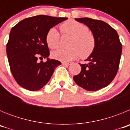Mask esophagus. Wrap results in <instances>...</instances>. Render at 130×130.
Here are the masks:
<instances>
[{"label": "esophagus", "mask_w": 130, "mask_h": 130, "mask_svg": "<svg viewBox=\"0 0 130 130\" xmlns=\"http://www.w3.org/2000/svg\"><path fill=\"white\" fill-rule=\"evenodd\" d=\"M62 65H64V66H70L72 63L71 62H63L62 63Z\"/></svg>", "instance_id": "34e87169"}]
</instances>
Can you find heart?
I'll use <instances>...</instances> for the list:
<instances>
[{
  "mask_svg": "<svg viewBox=\"0 0 130 130\" xmlns=\"http://www.w3.org/2000/svg\"><path fill=\"white\" fill-rule=\"evenodd\" d=\"M60 30L64 34L72 35L69 49H58L53 51V58L60 61L68 62L76 59L81 55L82 58L90 56L94 50L96 40L86 25L74 20H68L63 23ZM46 43L51 49H56L59 45L60 34L55 28L48 30L45 37Z\"/></svg>",
  "mask_w": 130,
  "mask_h": 130,
  "instance_id": "obj_1",
  "label": "heart"
}]
</instances>
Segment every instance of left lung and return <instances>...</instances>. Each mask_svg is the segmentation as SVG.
Segmentation results:
<instances>
[{
    "mask_svg": "<svg viewBox=\"0 0 130 130\" xmlns=\"http://www.w3.org/2000/svg\"><path fill=\"white\" fill-rule=\"evenodd\" d=\"M75 19L91 30L96 46L85 60L88 63L80 64L81 72L73 77V80L78 86L88 91H96L109 85L117 75L122 44L117 31L107 23L88 18Z\"/></svg>",
    "mask_w": 130,
    "mask_h": 130,
    "instance_id": "left-lung-1",
    "label": "left lung"
}]
</instances>
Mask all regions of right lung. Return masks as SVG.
I'll return each instance as SVG.
<instances>
[{"instance_id": "right-lung-1", "label": "right lung", "mask_w": 130, "mask_h": 130, "mask_svg": "<svg viewBox=\"0 0 130 130\" xmlns=\"http://www.w3.org/2000/svg\"><path fill=\"white\" fill-rule=\"evenodd\" d=\"M68 19L49 15L33 16L18 23L11 29L6 45L11 73L21 87L30 91L39 90L49 81L58 60L49 58L45 37L48 30ZM46 58L45 63L37 58Z\"/></svg>"}]
</instances>
